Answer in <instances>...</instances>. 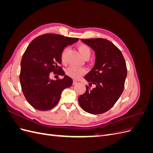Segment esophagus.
I'll return each instance as SVG.
<instances>
[{
  "instance_id": "esophagus-1",
  "label": "esophagus",
  "mask_w": 153,
  "mask_h": 153,
  "mask_svg": "<svg viewBox=\"0 0 153 153\" xmlns=\"http://www.w3.org/2000/svg\"><path fill=\"white\" fill-rule=\"evenodd\" d=\"M76 84H77V82L74 80V81L73 82V85H76Z\"/></svg>"
}]
</instances>
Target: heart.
<instances>
[{
  "label": "heart",
  "mask_w": 153,
  "mask_h": 153,
  "mask_svg": "<svg viewBox=\"0 0 153 153\" xmlns=\"http://www.w3.org/2000/svg\"><path fill=\"white\" fill-rule=\"evenodd\" d=\"M78 50L79 51L82 56L84 57L85 59H88L91 55V52L89 47L87 46L86 45L82 44L78 46ZM68 48H66L64 49L61 53V61L62 62H65V57L66 54L68 52ZM86 70L84 68L82 67H77L71 66L68 68L66 70V73L68 76L71 77L74 80H77L81 76L84 75L85 73Z\"/></svg>",
  "instance_id": "obj_1"
}]
</instances>
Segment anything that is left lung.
I'll return each mask as SVG.
<instances>
[{
    "label": "left lung",
    "instance_id": "8db88e82",
    "mask_svg": "<svg viewBox=\"0 0 153 153\" xmlns=\"http://www.w3.org/2000/svg\"><path fill=\"white\" fill-rule=\"evenodd\" d=\"M94 51L96 61L85 79L93 89L86 85L85 92L78 97V103L85 112L100 114L110 110L123 93L127 76L123 55L116 46L103 38L81 39Z\"/></svg>",
    "mask_w": 153,
    "mask_h": 153
}]
</instances>
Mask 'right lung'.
Returning <instances> with one entry per match:
<instances>
[{
  "mask_svg": "<svg viewBox=\"0 0 153 153\" xmlns=\"http://www.w3.org/2000/svg\"><path fill=\"white\" fill-rule=\"evenodd\" d=\"M78 38H69L57 34H45L32 40L23 55L20 81L22 90L28 103L39 110H48L56 105L62 91L71 87V78L65 75L62 79H49L51 72L63 76L61 53L69 45Z\"/></svg>",
  "mask_w": 153,
  "mask_h": 153,
  "instance_id": "obj_1",
  "label": "right lung"
}]
</instances>
